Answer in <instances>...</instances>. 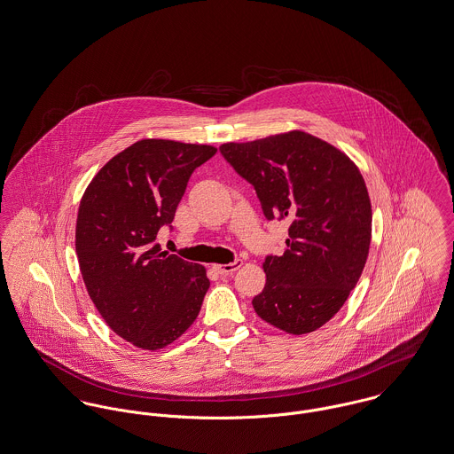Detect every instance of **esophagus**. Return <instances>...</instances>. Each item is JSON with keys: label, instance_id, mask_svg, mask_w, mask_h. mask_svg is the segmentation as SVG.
Returning a JSON list of instances; mask_svg holds the SVG:
<instances>
[{"label": "esophagus", "instance_id": "obj_1", "mask_svg": "<svg viewBox=\"0 0 454 454\" xmlns=\"http://www.w3.org/2000/svg\"><path fill=\"white\" fill-rule=\"evenodd\" d=\"M240 266H242V261L237 259V261H233V262H230V264H215L214 268H215V271L221 273V275H231V273H235Z\"/></svg>", "mask_w": 454, "mask_h": 454}]
</instances>
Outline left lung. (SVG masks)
I'll return each mask as SVG.
<instances>
[{
  "instance_id": "8db88e82",
  "label": "left lung",
  "mask_w": 454,
  "mask_h": 454,
  "mask_svg": "<svg viewBox=\"0 0 454 454\" xmlns=\"http://www.w3.org/2000/svg\"><path fill=\"white\" fill-rule=\"evenodd\" d=\"M219 150L255 188L264 215L290 223L285 254L262 262L254 311L286 333H311L340 311L366 264L372 202L363 176L344 152L304 131Z\"/></svg>"
}]
</instances>
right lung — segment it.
Here are the masks:
<instances>
[{
	"label": "right lung",
	"instance_id": "1",
	"mask_svg": "<svg viewBox=\"0 0 454 454\" xmlns=\"http://www.w3.org/2000/svg\"><path fill=\"white\" fill-rule=\"evenodd\" d=\"M210 145L140 140L112 157L88 184L77 212L75 254L105 323L145 350L173 344L197 319L206 268L160 250L192 173Z\"/></svg>",
	"mask_w": 454,
	"mask_h": 454
}]
</instances>
